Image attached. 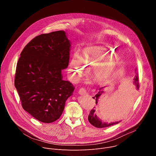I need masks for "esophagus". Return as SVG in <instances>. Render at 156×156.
<instances>
[{"label": "esophagus", "mask_w": 156, "mask_h": 156, "mask_svg": "<svg viewBox=\"0 0 156 156\" xmlns=\"http://www.w3.org/2000/svg\"><path fill=\"white\" fill-rule=\"evenodd\" d=\"M79 93L81 95H84V94H87V90L83 88H80L79 90Z\"/></svg>", "instance_id": "esophagus-1"}]
</instances>
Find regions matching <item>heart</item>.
I'll return each instance as SVG.
<instances>
[{"mask_svg":"<svg viewBox=\"0 0 156 156\" xmlns=\"http://www.w3.org/2000/svg\"><path fill=\"white\" fill-rule=\"evenodd\" d=\"M111 52L105 51L100 46H93L85 48L80 57L75 54L69 63L68 74L71 79L78 82L91 69V74L97 82L107 80L115 70L119 60H113L106 63H101L107 58Z\"/></svg>","mask_w":156,"mask_h":156,"instance_id":"b5f03b06","label":"heart"}]
</instances>
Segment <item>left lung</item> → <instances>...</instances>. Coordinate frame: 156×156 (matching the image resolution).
Segmentation results:
<instances>
[{
    "mask_svg": "<svg viewBox=\"0 0 156 156\" xmlns=\"http://www.w3.org/2000/svg\"><path fill=\"white\" fill-rule=\"evenodd\" d=\"M135 78L133 79L134 80V85H135L136 88V90H138L139 88V81H138V74L137 73V70L135 69ZM103 87L99 89V91L98 93V94H96L95 95L94 97H93V99H96V104H98V99L101 96V95L104 93L103 91H102V88ZM94 112H95V110L94 109H92L91 111H90V113L88 115V119L90 122V123L91 124H92L93 126H94V127H98V128H103V127H108L110 126H112V125H114V124H118V122H119L120 121H116V122H111V123H107V122H102L100 119H99L97 116L94 114Z\"/></svg>",
    "mask_w": 156,
    "mask_h": 156,
    "instance_id": "8db88e82",
    "label": "left lung"
}]
</instances>
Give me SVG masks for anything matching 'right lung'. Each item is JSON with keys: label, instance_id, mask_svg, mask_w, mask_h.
I'll return each mask as SVG.
<instances>
[{"label": "right lung", "instance_id": "1", "mask_svg": "<svg viewBox=\"0 0 156 156\" xmlns=\"http://www.w3.org/2000/svg\"><path fill=\"white\" fill-rule=\"evenodd\" d=\"M71 43L63 30L41 34L23 49L17 63L15 86L23 108L38 121L51 123L62 115L73 85L63 80Z\"/></svg>", "mask_w": 156, "mask_h": 156}]
</instances>
